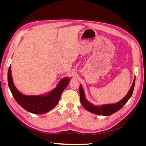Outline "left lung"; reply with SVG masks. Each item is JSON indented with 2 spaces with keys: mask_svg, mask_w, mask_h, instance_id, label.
Listing matches in <instances>:
<instances>
[{
  "mask_svg": "<svg viewBox=\"0 0 146 146\" xmlns=\"http://www.w3.org/2000/svg\"><path fill=\"white\" fill-rule=\"evenodd\" d=\"M135 84V77L134 78L133 82L130 87L127 95L123 98L121 100L115 104H105L102 105H94L92 104L89 101H88L85 98V92L83 88L82 85H80V88H79V92H80V102L83 107L85 108L88 111L90 112L94 113L98 115L102 116H110L113 113L117 112L119 110L121 109L124 105L127 102L128 100L130 99L131 97L132 94H133L134 87Z\"/></svg>",
  "mask_w": 146,
  "mask_h": 146,
  "instance_id": "left-lung-1",
  "label": "left lung"
}]
</instances>
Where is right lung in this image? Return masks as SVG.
<instances>
[{
	"instance_id": "obj_1",
	"label": "right lung",
	"mask_w": 146,
	"mask_h": 146,
	"mask_svg": "<svg viewBox=\"0 0 146 146\" xmlns=\"http://www.w3.org/2000/svg\"><path fill=\"white\" fill-rule=\"evenodd\" d=\"M70 78L61 79L50 92L43 95L28 96L22 94L15 86L13 81L11 66L8 71V84L13 96L18 104L26 111L36 114L47 113L58 104L61 95L70 82Z\"/></svg>"
}]
</instances>
